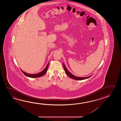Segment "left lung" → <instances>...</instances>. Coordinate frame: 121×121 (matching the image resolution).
I'll use <instances>...</instances> for the list:
<instances>
[{
  "instance_id": "obj_1",
  "label": "left lung",
  "mask_w": 121,
  "mask_h": 121,
  "mask_svg": "<svg viewBox=\"0 0 121 121\" xmlns=\"http://www.w3.org/2000/svg\"><path fill=\"white\" fill-rule=\"evenodd\" d=\"M63 66H64V68L65 72V73L67 74V75L69 77H70V78H72V79H74V80H85V79H87V78H89V77H90L92 75H91V76H89V77H76V76H75L74 75H73V74H72L71 73H70V72H69V71L67 70V68L65 66V65H64V63H63Z\"/></svg>"
}]
</instances>
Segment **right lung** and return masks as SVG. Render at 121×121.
<instances>
[{
  "label": "right lung",
  "mask_w": 121,
  "mask_h": 121,
  "mask_svg": "<svg viewBox=\"0 0 121 121\" xmlns=\"http://www.w3.org/2000/svg\"><path fill=\"white\" fill-rule=\"evenodd\" d=\"M48 64H49V62L48 63L46 67L42 71H41V72H40L39 73H36V74H29L26 72L23 71V70H22V69H21V70L23 73L26 76H27L28 77H31V78H37V77H41L46 73L47 71V70H48Z\"/></svg>",
  "instance_id": "1"
}]
</instances>
